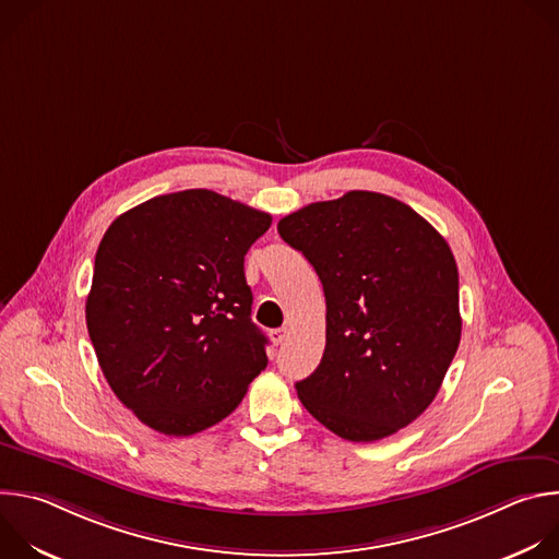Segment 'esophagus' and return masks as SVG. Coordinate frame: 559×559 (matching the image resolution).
Wrapping results in <instances>:
<instances>
[{
  "instance_id": "esophagus-1",
  "label": "esophagus",
  "mask_w": 559,
  "mask_h": 559,
  "mask_svg": "<svg viewBox=\"0 0 559 559\" xmlns=\"http://www.w3.org/2000/svg\"><path fill=\"white\" fill-rule=\"evenodd\" d=\"M287 334H289L287 328H281V330H272V332H270V338H272L274 345H283L285 338H287Z\"/></svg>"
}]
</instances>
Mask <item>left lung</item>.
<instances>
[{"mask_svg": "<svg viewBox=\"0 0 559 559\" xmlns=\"http://www.w3.org/2000/svg\"><path fill=\"white\" fill-rule=\"evenodd\" d=\"M323 283L325 354L296 382L302 407L352 442L382 440L431 403L457 352V265L409 205L354 190L278 221Z\"/></svg>", "mask_w": 559, "mask_h": 559, "instance_id": "8db88e82", "label": "left lung"}]
</instances>
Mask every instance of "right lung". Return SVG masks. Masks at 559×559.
<instances>
[{
	"label": "right lung",
	"mask_w": 559,
	"mask_h": 559,
	"mask_svg": "<svg viewBox=\"0 0 559 559\" xmlns=\"http://www.w3.org/2000/svg\"><path fill=\"white\" fill-rule=\"evenodd\" d=\"M270 225L267 212L183 190L106 229L88 334L110 389L150 429L192 436L221 423L267 367L243 261Z\"/></svg>",
	"instance_id": "right-lung-1"
}]
</instances>
